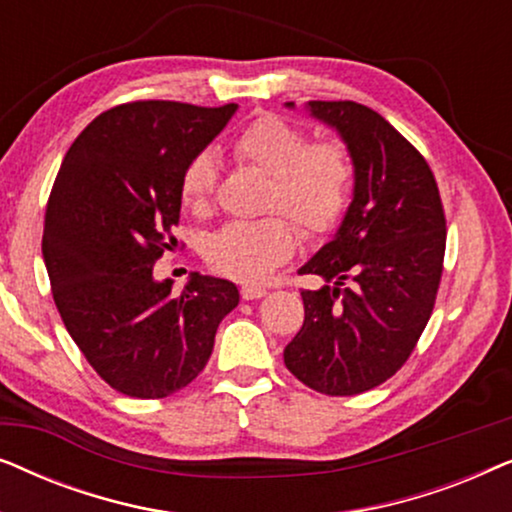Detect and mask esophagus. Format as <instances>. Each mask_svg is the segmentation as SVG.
I'll use <instances>...</instances> for the list:
<instances>
[{
	"mask_svg": "<svg viewBox=\"0 0 512 512\" xmlns=\"http://www.w3.org/2000/svg\"><path fill=\"white\" fill-rule=\"evenodd\" d=\"M240 293H242L244 300H258V298H263L265 293H268V289H265V286H256V284H244Z\"/></svg>",
	"mask_w": 512,
	"mask_h": 512,
	"instance_id": "esophagus-1",
	"label": "esophagus"
}]
</instances>
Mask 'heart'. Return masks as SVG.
<instances>
[{
    "mask_svg": "<svg viewBox=\"0 0 512 512\" xmlns=\"http://www.w3.org/2000/svg\"><path fill=\"white\" fill-rule=\"evenodd\" d=\"M230 151L235 160L268 174L265 207L277 209V214L223 226L207 244V263L237 282H258L296 249L294 220L310 237L338 226L352 198L356 167L342 139L310 142L300 125L275 114L256 116L244 125L230 142ZM216 184V158L209 151L195 153L181 172V202L191 212H205Z\"/></svg>",
    "mask_w": 512,
    "mask_h": 512,
    "instance_id": "heart-1",
    "label": "heart"
}]
</instances>
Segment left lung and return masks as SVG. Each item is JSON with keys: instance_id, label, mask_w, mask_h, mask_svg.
<instances>
[{"instance_id": "obj_1", "label": "left lung", "mask_w": 512, "mask_h": 512, "mask_svg": "<svg viewBox=\"0 0 512 512\" xmlns=\"http://www.w3.org/2000/svg\"><path fill=\"white\" fill-rule=\"evenodd\" d=\"M293 107V102H289ZM354 158V200L335 237L300 275L303 328L284 363L305 387L356 396L387 382L415 352L436 305L445 258V209L429 163L394 125L359 102H310Z\"/></svg>"}]
</instances>
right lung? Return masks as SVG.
Listing matches in <instances>:
<instances>
[{
    "label": "right lung",
    "instance_id": "add662e5",
    "mask_svg": "<svg viewBox=\"0 0 512 512\" xmlns=\"http://www.w3.org/2000/svg\"><path fill=\"white\" fill-rule=\"evenodd\" d=\"M235 109L118 104L74 139L55 177L41 240L55 307L95 373L125 396L188 387L240 303L226 279L195 272L179 296L170 279H153V265L177 244L181 172Z\"/></svg>",
    "mask_w": 512,
    "mask_h": 512
}]
</instances>
